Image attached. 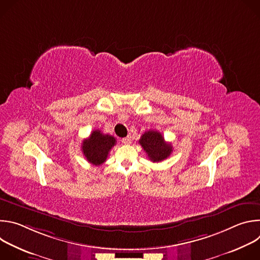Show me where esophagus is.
Masks as SVG:
<instances>
[{
  "instance_id": "34e87169",
  "label": "esophagus",
  "mask_w": 260,
  "mask_h": 260,
  "mask_svg": "<svg viewBox=\"0 0 260 260\" xmlns=\"http://www.w3.org/2000/svg\"><path fill=\"white\" fill-rule=\"evenodd\" d=\"M121 141L124 144H131L132 143V138L131 137H126V138H123Z\"/></svg>"
}]
</instances>
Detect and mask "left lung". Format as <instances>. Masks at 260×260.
Masks as SVG:
<instances>
[{
  "mask_svg": "<svg viewBox=\"0 0 260 260\" xmlns=\"http://www.w3.org/2000/svg\"><path fill=\"white\" fill-rule=\"evenodd\" d=\"M139 143L148 157L153 162L162 161L168 158L173 151V146L166 142L161 134L157 131L145 132L139 140Z\"/></svg>",
  "mask_w": 260,
  "mask_h": 260,
  "instance_id": "left-lung-1",
  "label": "left lung"
}]
</instances>
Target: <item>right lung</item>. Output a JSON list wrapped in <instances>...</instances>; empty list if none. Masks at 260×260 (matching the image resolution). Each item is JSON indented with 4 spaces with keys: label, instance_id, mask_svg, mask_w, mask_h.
Listing matches in <instances>:
<instances>
[{
    "label": "right lung",
    "instance_id": "right-lung-1",
    "mask_svg": "<svg viewBox=\"0 0 260 260\" xmlns=\"http://www.w3.org/2000/svg\"><path fill=\"white\" fill-rule=\"evenodd\" d=\"M114 145H116V139L113 136L105 135L101 131L95 129L82 142L81 150L87 161L98 167L106 161Z\"/></svg>",
    "mask_w": 260,
    "mask_h": 260
}]
</instances>
